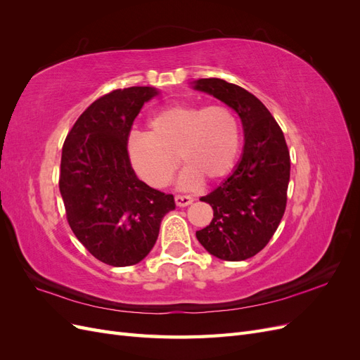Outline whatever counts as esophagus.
I'll list each match as a JSON object with an SVG mask.
<instances>
[{
    "instance_id": "esophagus-1",
    "label": "esophagus",
    "mask_w": 360,
    "mask_h": 360,
    "mask_svg": "<svg viewBox=\"0 0 360 360\" xmlns=\"http://www.w3.org/2000/svg\"><path fill=\"white\" fill-rule=\"evenodd\" d=\"M174 201H176V204L179 207H186V205H189L193 201V198L191 197V195H176V198H174Z\"/></svg>"
}]
</instances>
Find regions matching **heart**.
<instances>
[{
    "label": "heart",
    "instance_id": "obj_1",
    "mask_svg": "<svg viewBox=\"0 0 360 360\" xmlns=\"http://www.w3.org/2000/svg\"><path fill=\"white\" fill-rule=\"evenodd\" d=\"M242 150V127L224 103H183L165 108L148 122V134L127 138V155L138 176L155 188H165L179 168L183 188L202 179L217 181L236 168Z\"/></svg>",
    "mask_w": 360,
    "mask_h": 360
}]
</instances>
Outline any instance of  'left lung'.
<instances>
[{
	"mask_svg": "<svg viewBox=\"0 0 360 360\" xmlns=\"http://www.w3.org/2000/svg\"><path fill=\"white\" fill-rule=\"evenodd\" d=\"M195 89L233 108L245 132L243 155L231 176L201 197L212 205L213 219L197 238L217 258L248 259L269 243L284 216L290 151L276 120L252 93L217 78L198 79Z\"/></svg>",
	"mask_w": 360,
	"mask_h": 360,
	"instance_id": "1",
	"label": "left lung"
}]
</instances>
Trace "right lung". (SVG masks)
Listing matches in <instances>:
<instances>
[{
    "label": "right lung",
    "mask_w": 360,
    "mask_h": 360,
    "mask_svg": "<svg viewBox=\"0 0 360 360\" xmlns=\"http://www.w3.org/2000/svg\"><path fill=\"white\" fill-rule=\"evenodd\" d=\"M151 86H129L94 101L63 144L60 192L76 238L105 264L139 263L155 246L171 193L141 181L130 165L127 138Z\"/></svg>",
    "instance_id": "add662e5"
}]
</instances>
